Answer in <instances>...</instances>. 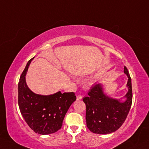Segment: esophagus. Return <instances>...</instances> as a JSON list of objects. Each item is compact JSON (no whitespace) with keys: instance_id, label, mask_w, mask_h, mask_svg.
<instances>
[{"instance_id":"1","label":"esophagus","mask_w":149,"mask_h":149,"mask_svg":"<svg viewBox=\"0 0 149 149\" xmlns=\"http://www.w3.org/2000/svg\"><path fill=\"white\" fill-rule=\"evenodd\" d=\"M82 99V96L81 95H78L77 96V100H81Z\"/></svg>"}]
</instances>
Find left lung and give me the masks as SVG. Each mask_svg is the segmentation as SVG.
Returning a JSON list of instances; mask_svg holds the SVG:
<instances>
[{"mask_svg": "<svg viewBox=\"0 0 149 149\" xmlns=\"http://www.w3.org/2000/svg\"><path fill=\"white\" fill-rule=\"evenodd\" d=\"M124 73L128 77L127 86L128 92L123 103L107 96L100 84L91 88L88 96L83 98L86 106V120L88 128L94 134H107L116 131L126 120L132 103L131 77L126 66Z\"/></svg>", "mask_w": 149, "mask_h": 149, "instance_id": "8db88e82", "label": "left lung"}]
</instances>
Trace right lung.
<instances>
[{
	"label": "right lung",
	"mask_w": 149,
	"mask_h": 149,
	"mask_svg": "<svg viewBox=\"0 0 149 149\" xmlns=\"http://www.w3.org/2000/svg\"><path fill=\"white\" fill-rule=\"evenodd\" d=\"M33 58L28 61L20 77L18 105L25 121L34 132L41 135L53 134L61 129L65 114L77 97L74 92H58L50 95L33 93L25 82L26 72Z\"/></svg>",
	"instance_id": "right-lung-1"
}]
</instances>
